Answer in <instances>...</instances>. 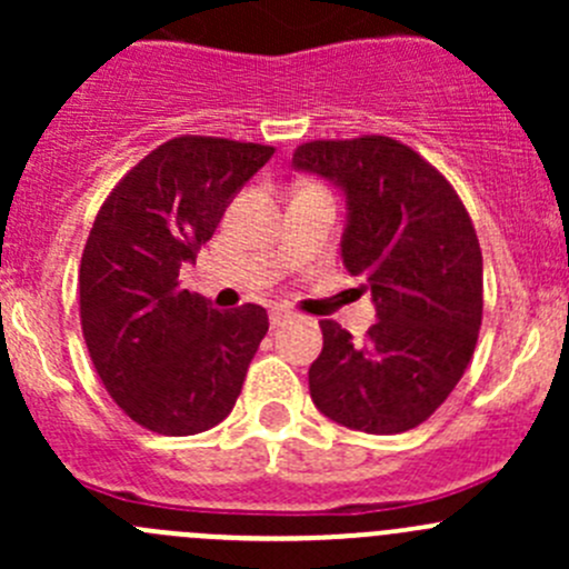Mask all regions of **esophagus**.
<instances>
[{
	"label": "esophagus",
	"mask_w": 569,
	"mask_h": 569,
	"mask_svg": "<svg viewBox=\"0 0 569 569\" xmlns=\"http://www.w3.org/2000/svg\"><path fill=\"white\" fill-rule=\"evenodd\" d=\"M289 319H291V311H286V308L274 306L272 311H269V325H272V327H280L283 321H289Z\"/></svg>",
	"instance_id": "esophagus-1"
}]
</instances>
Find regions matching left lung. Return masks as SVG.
Returning <instances> with one entry per match:
<instances>
[{"label":"left lung","instance_id":"left-lung-1","mask_svg":"<svg viewBox=\"0 0 569 569\" xmlns=\"http://www.w3.org/2000/svg\"><path fill=\"white\" fill-rule=\"evenodd\" d=\"M291 164L343 192V267L363 278L377 311L366 341L319 321L313 405L358 432H407L443 405L473 358L485 306L473 222L451 183L391 137L313 140Z\"/></svg>","mask_w":569,"mask_h":569}]
</instances>
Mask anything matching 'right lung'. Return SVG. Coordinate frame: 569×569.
<instances>
[{"instance_id": "1", "label": "right lung", "mask_w": 569, "mask_h": 569, "mask_svg": "<svg viewBox=\"0 0 569 569\" xmlns=\"http://www.w3.org/2000/svg\"><path fill=\"white\" fill-rule=\"evenodd\" d=\"M274 148L176 137L120 178L79 267L90 360L120 410L159 435H198L237 405L269 319L261 306L217 311L178 283L228 203Z\"/></svg>"}]
</instances>
